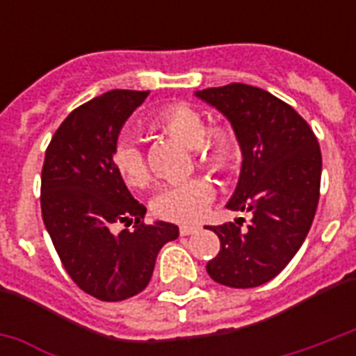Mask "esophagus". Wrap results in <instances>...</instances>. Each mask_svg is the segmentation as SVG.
<instances>
[{
	"mask_svg": "<svg viewBox=\"0 0 356 356\" xmlns=\"http://www.w3.org/2000/svg\"><path fill=\"white\" fill-rule=\"evenodd\" d=\"M197 225H181V227H179V233L183 234V236H188V234H194V233H197Z\"/></svg>",
	"mask_w": 356,
	"mask_h": 356,
	"instance_id": "34e87169",
	"label": "esophagus"
}]
</instances>
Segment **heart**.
Segmentation results:
<instances>
[{
	"label": "heart",
	"instance_id": "1",
	"mask_svg": "<svg viewBox=\"0 0 356 356\" xmlns=\"http://www.w3.org/2000/svg\"><path fill=\"white\" fill-rule=\"evenodd\" d=\"M149 127L197 153V164L216 175L236 168L242 156V144L234 125L216 123L209 127L205 116L188 103H170L156 111ZM114 170L129 188H145L149 172L142 151L133 144H120L113 153ZM214 201V188L207 179L195 177L164 188L153 201V212L162 220L179 223L197 222Z\"/></svg>",
	"mask_w": 356,
	"mask_h": 356
}]
</instances>
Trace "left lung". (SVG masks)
Wrapping results in <instances>:
<instances>
[{"mask_svg": "<svg viewBox=\"0 0 356 356\" xmlns=\"http://www.w3.org/2000/svg\"><path fill=\"white\" fill-rule=\"evenodd\" d=\"M197 96L222 111L238 131L242 173L227 207L253 214L243 229L238 220L211 227L220 238V253L207 262V271L225 286H260L286 268L314 222L320 144L288 103L259 86L231 83Z\"/></svg>", "mask_w": 356, "mask_h": 356, "instance_id": "1", "label": "left lung"}]
</instances>
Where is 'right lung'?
<instances>
[{"label": "right lung", "instance_id": "right-lung-1", "mask_svg": "<svg viewBox=\"0 0 356 356\" xmlns=\"http://www.w3.org/2000/svg\"><path fill=\"white\" fill-rule=\"evenodd\" d=\"M149 90H111L68 114L47 145L40 183L42 220L72 281L99 301L140 293L153 275L156 254L179 236L177 225L144 222L114 170L120 129ZM116 222L134 223L116 235Z\"/></svg>", "mask_w": 356, "mask_h": 356}]
</instances>
